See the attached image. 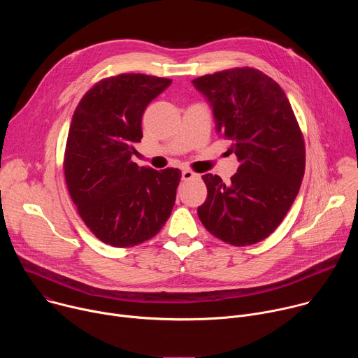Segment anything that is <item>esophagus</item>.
Wrapping results in <instances>:
<instances>
[{"label": "esophagus", "mask_w": 358, "mask_h": 358, "mask_svg": "<svg viewBox=\"0 0 358 358\" xmlns=\"http://www.w3.org/2000/svg\"><path fill=\"white\" fill-rule=\"evenodd\" d=\"M181 177H182L184 181H189V180H192V178H199L198 174H195V173H192V171H189V170H184V171L181 173Z\"/></svg>", "instance_id": "obj_1"}]
</instances>
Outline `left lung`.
<instances>
[{"mask_svg": "<svg viewBox=\"0 0 358 358\" xmlns=\"http://www.w3.org/2000/svg\"><path fill=\"white\" fill-rule=\"evenodd\" d=\"M213 108L215 129L239 162L231 184L202 176L208 195L198 207L218 239L246 246L283 221L304 176V140L282 87L255 68H234L192 80Z\"/></svg>", "mask_w": 358, "mask_h": 358, "instance_id": "obj_1", "label": "left lung"}]
</instances>
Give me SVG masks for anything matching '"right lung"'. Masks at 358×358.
Masks as SVG:
<instances>
[{
	"mask_svg": "<svg viewBox=\"0 0 358 358\" xmlns=\"http://www.w3.org/2000/svg\"><path fill=\"white\" fill-rule=\"evenodd\" d=\"M171 79L122 73L97 82L72 116L64 170L68 191L92 234L129 248L160 232L171 215L181 171L133 163L147 105Z\"/></svg>",
	"mask_w": 358,
	"mask_h": 358,
	"instance_id": "1",
	"label": "right lung"
}]
</instances>
